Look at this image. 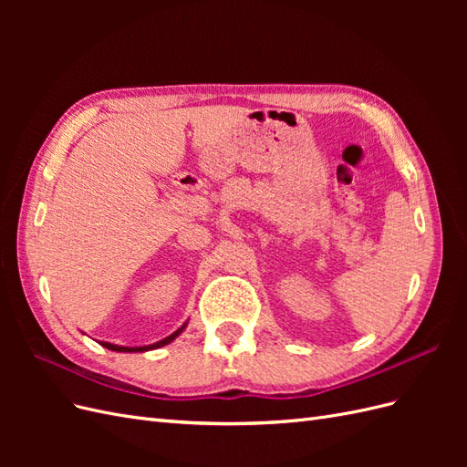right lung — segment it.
Wrapping results in <instances>:
<instances>
[{
  "label": "right lung",
  "mask_w": 467,
  "mask_h": 467,
  "mask_svg": "<svg viewBox=\"0 0 467 467\" xmlns=\"http://www.w3.org/2000/svg\"><path fill=\"white\" fill-rule=\"evenodd\" d=\"M187 323H189V321H185L177 331H173L171 335L161 338V341L153 343V345H144V347H122V345H112V343H107V341H101V345H103L105 348H109V350H115V352H146V350H153V348H160V347H165V345H169L171 341H175V338H177L182 331H185Z\"/></svg>",
  "instance_id": "1"
}]
</instances>
